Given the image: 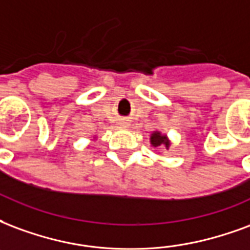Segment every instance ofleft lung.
Wrapping results in <instances>:
<instances>
[{"mask_svg": "<svg viewBox=\"0 0 250 250\" xmlns=\"http://www.w3.org/2000/svg\"><path fill=\"white\" fill-rule=\"evenodd\" d=\"M151 144L153 147H158V146H162V144H166V147H168V140L166 139V136L160 135V132H153L151 135Z\"/></svg>", "mask_w": 250, "mask_h": 250, "instance_id": "obj_1", "label": "left lung"}]
</instances>
